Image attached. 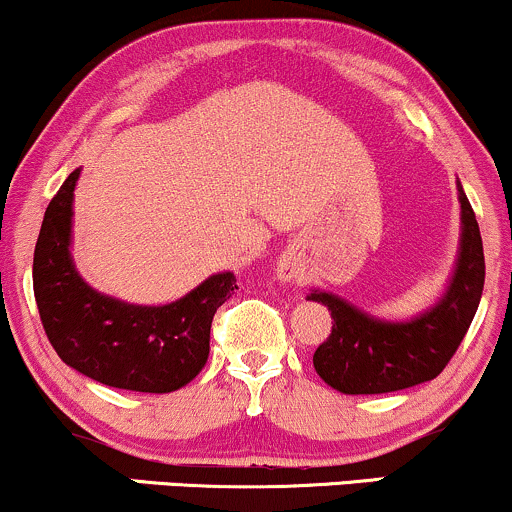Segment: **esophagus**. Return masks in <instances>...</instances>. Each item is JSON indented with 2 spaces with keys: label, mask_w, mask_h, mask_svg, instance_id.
Here are the masks:
<instances>
[{
  "label": "esophagus",
  "mask_w": 512,
  "mask_h": 512,
  "mask_svg": "<svg viewBox=\"0 0 512 512\" xmlns=\"http://www.w3.org/2000/svg\"><path fill=\"white\" fill-rule=\"evenodd\" d=\"M279 276L284 281H291V279H296V269H293V264L291 262H281L279 264Z\"/></svg>",
  "instance_id": "1"
}]
</instances>
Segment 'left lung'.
Instances as JSON below:
<instances>
[{
	"label": "left lung",
	"instance_id": "obj_1",
	"mask_svg": "<svg viewBox=\"0 0 512 512\" xmlns=\"http://www.w3.org/2000/svg\"><path fill=\"white\" fill-rule=\"evenodd\" d=\"M462 248L455 279L431 313L411 322H378L330 293H310L327 305L332 332L313 354L327 385L344 395H380L426 383L455 356L477 313L484 291V245L472 204L460 187Z\"/></svg>",
	"mask_w": 512,
	"mask_h": 512
}]
</instances>
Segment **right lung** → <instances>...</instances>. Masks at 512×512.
<instances>
[{
  "label": "right lung",
  "instance_id": "right-lung-1",
  "mask_svg": "<svg viewBox=\"0 0 512 512\" xmlns=\"http://www.w3.org/2000/svg\"><path fill=\"white\" fill-rule=\"evenodd\" d=\"M69 173L45 211L33 255V293L52 349L98 383L134 392H173L204 368L216 308L236 291V276L216 274L161 308L120 303L88 289L69 257Z\"/></svg>",
  "mask_w": 512,
  "mask_h": 512
}]
</instances>
